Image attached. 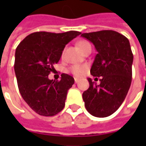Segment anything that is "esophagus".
I'll return each instance as SVG.
<instances>
[{
    "label": "esophagus",
    "mask_w": 146,
    "mask_h": 146,
    "mask_svg": "<svg viewBox=\"0 0 146 146\" xmlns=\"http://www.w3.org/2000/svg\"><path fill=\"white\" fill-rule=\"evenodd\" d=\"M79 81H80V79H78V78H75V82H76V83H78Z\"/></svg>",
    "instance_id": "1"
}]
</instances>
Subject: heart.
Returning <instances> with one entry per match:
<instances>
[{"mask_svg":"<svg viewBox=\"0 0 146 146\" xmlns=\"http://www.w3.org/2000/svg\"><path fill=\"white\" fill-rule=\"evenodd\" d=\"M77 46L80 48L82 52H84L85 48L88 46H91V44L86 40H80L77 43ZM86 70H87V66L85 65H74L70 68V72L76 76H83L86 72Z\"/></svg>","mask_w":146,"mask_h":146,"instance_id":"1","label":"heart"}]
</instances>
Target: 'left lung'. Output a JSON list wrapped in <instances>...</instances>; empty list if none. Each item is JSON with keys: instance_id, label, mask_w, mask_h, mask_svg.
I'll use <instances>...</instances> for the list:
<instances>
[{"instance_id": "obj_1", "label": "left lung", "mask_w": 146, "mask_h": 146, "mask_svg": "<svg viewBox=\"0 0 146 146\" xmlns=\"http://www.w3.org/2000/svg\"><path fill=\"white\" fill-rule=\"evenodd\" d=\"M81 36L93 43L98 51L90 73L102 77L99 85L88 79L89 88L83 93L84 106L93 116L107 117L119 109L132 83L130 43L123 35L111 30L83 33Z\"/></svg>"}]
</instances>
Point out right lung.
<instances>
[{
	"label": "right lung",
	"instance_id": "right-lung-1",
	"mask_svg": "<svg viewBox=\"0 0 146 146\" xmlns=\"http://www.w3.org/2000/svg\"><path fill=\"white\" fill-rule=\"evenodd\" d=\"M81 32L37 31L24 38L15 51L14 71L20 94L37 114L53 116L65 106L67 91L75 80L62 74L60 80L48 79L58 62L66 44Z\"/></svg>",
	"mask_w": 146,
	"mask_h": 146
}]
</instances>
